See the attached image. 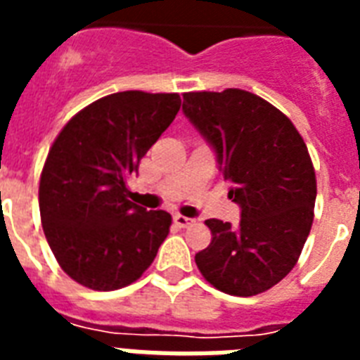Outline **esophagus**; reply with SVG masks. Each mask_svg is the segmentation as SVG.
<instances>
[{"instance_id": "obj_1", "label": "esophagus", "mask_w": 360, "mask_h": 360, "mask_svg": "<svg viewBox=\"0 0 360 360\" xmlns=\"http://www.w3.org/2000/svg\"><path fill=\"white\" fill-rule=\"evenodd\" d=\"M174 222L179 226V228H186V226H191L194 220L186 219V217H183V214H174Z\"/></svg>"}]
</instances>
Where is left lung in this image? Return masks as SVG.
<instances>
[{
  "mask_svg": "<svg viewBox=\"0 0 360 360\" xmlns=\"http://www.w3.org/2000/svg\"><path fill=\"white\" fill-rule=\"evenodd\" d=\"M183 112L213 146L240 207L239 228L205 220L213 239L198 269L228 295L263 293L295 267L312 228L318 188L307 143L278 108L243 89L185 93Z\"/></svg>",
  "mask_w": 360,
  "mask_h": 360,
  "instance_id": "obj_1",
  "label": "left lung"
}]
</instances>
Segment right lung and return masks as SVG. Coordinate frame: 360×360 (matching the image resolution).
Masks as SVG:
<instances>
[{
  "instance_id": "obj_1",
  "label": "right lung",
  "mask_w": 360,
  "mask_h": 360,
  "mask_svg": "<svg viewBox=\"0 0 360 360\" xmlns=\"http://www.w3.org/2000/svg\"><path fill=\"white\" fill-rule=\"evenodd\" d=\"M179 108L177 93H114L80 110L50 147L39 185L42 230L78 284H132L168 237L169 213L130 202L127 179Z\"/></svg>"
}]
</instances>
